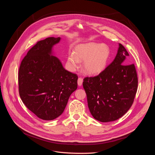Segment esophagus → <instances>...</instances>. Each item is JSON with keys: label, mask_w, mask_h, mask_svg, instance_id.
Masks as SVG:
<instances>
[{"label": "esophagus", "mask_w": 155, "mask_h": 155, "mask_svg": "<svg viewBox=\"0 0 155 155\" xmlns=\"http://www.w3.org/2000/svg\"><path fill=\"white\" fill-rule=\"evenodd\" d=\"M78 86H81L83 83V78H78Z\"/></svg>", "instance_id": "esophagus-1"}]
</instances>
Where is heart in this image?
<instances>
[{
	"instance_id": "obj_1",
	"label": "heart",
	"mask_w": 155,
	"mask_h": 155,
	"mask_svg": "<svg viewBox=\"0 0 155 155\" xmlns=\"http://www.w3.org/2000/svg\"><path fill=\"white\" fill-rule=\"evenodd\" d=\"M110 56L109 48L102 44L88 43L76 47L75 53H71L68 62L72 70L78 68L80 62L84 61L83 69L85 73L97 75L105 68Z\"/></svg>"
}]
</instances>
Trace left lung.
<instances>
[{
	"label": "left lung",
	"instance_id": "left-lung-1",
	"mask_svg": "<svg viewBox=\"0 0 155 155\" xmlns=\"http://www.w3.org/2000/svg\"><path fill=\"white\" fill-rule=\"evenodd\" d=\"M129 56L125 48L119 43L113 62L98 75L83 80L88 108L97 121H115L123 117L133 104L138 78L134 64H129Z\"/></svg>",
	"mask_w": 155,
	"mask_h": 155
}]
</instances>
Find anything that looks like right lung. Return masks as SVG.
Listing matches in <instances>:
<instances>
[{
	"mask_svg": "<svg viewBox=\"0 0 155 155\" xmlns=\"http://www.w3.org/2000/svg\"><path fill=\"white\" fill-rule=\"evenodd\" d=\"M60 40L48 37L38 41L22 60L19 69L20 97L29 110L43 120L59 117L77 88V75L66 71L52 54L53 47Z\"/></svg>",
	"mask_w": 155,
	"mask_h": 155,
	"instance_id": "obj_1",
	"label": "right lung"
}]
</instances>
